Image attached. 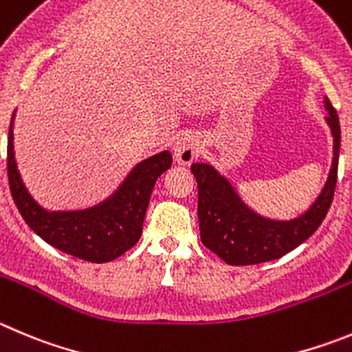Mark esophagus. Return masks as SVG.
Segmentation results:
<instances>
[{"label":"esophagus","instance_id":"esophagus-1","mask_svg":"<svg viewBox=\"0 0 352 352\" xmlns=\"http://www.w3.org/2000/svg\"><path fill=\"white\" fill-rule=\"evenodd\" d=\"M201 153V139L195 133H186L173 146V157L179 165H191Z\"/></svg>","mask_w":352,"mask_h":352}]
</instances>
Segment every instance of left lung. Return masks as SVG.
<instances>
[{
  "instance_id": "left-lung-1",
  "label": "left lung",
  "mask_w": 352,
  "mask_h": 352,
  "mask_svg": "<svg viewBox=\"0 0 352 352\" xmlns=\"http://www.w3.org/2000/svg\"><path fill=\"white\" fill-rule=\"evenodd\" d=\"M324 118L333 137V157L327 182L313 205L294 219H274L252 208L231 180L208 163L191 166L198 180L199 234L206 248L226 264L252 265L276 261L309 238L323 222L333 199L339 168L340 124L337 111L327 97Z\"/></svg>"
}]
</instances>
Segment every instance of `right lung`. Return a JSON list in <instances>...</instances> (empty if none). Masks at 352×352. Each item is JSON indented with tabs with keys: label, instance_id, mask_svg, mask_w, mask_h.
Returning <instances> with one entry per match:
<instances>
[{
	"label": "right lung",
	"instance_id": "right-lung-1",
	"mask_svg": "<svg viewBox=\"0 0 352 352\" xmlns=\"http://www.w3.org/2000/svg\"><path fill=\"white\" fill-rule=\"evenodd\" d=\"M13 111L8 130V182L25 224L48 245L88 262H111L135 245L157 177L172 166V153L161 151L137 163L113 195L81 210H48L29 192L13 149Z\"/></svg>",
	"mask_w": 352,
	"mask_h": 352
}]
</instances>
